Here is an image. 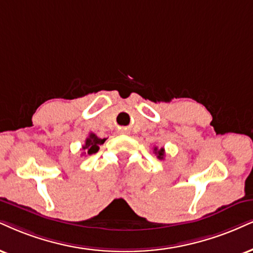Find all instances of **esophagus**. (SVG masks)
Masks as SVG:
<instances>
[{"mask_svg":"<svg viewBox=\"0 0 253 253\" xmlns=\"http://www.w3.org/2000/svg\"><path fill=\"white\" fill-rule=\"evenodd\" d=\"M120 132H121V133H126L127 130H126V129H120Z\"/></svg>","mask_w":253,"mask_h":253,"instance_id":"1","label":"esophagus"}]
</instances>
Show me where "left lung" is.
I'll return each instance as SVG.
<instances>
[{"instance_id":"8db88e82","label":"left lung","mask_w":253,"mask_h":253,"mask_svg":"<svg viewBox=\"0 0 253 253\" xmlns=\"http://www.w3.org/2000/svg\"><path fill=\"white\" fill-rule=\"evenodd\" d=\"M154 151H155V154L157 155V158H160V160H163V158H164V155H165L164 148H161V149L155 148V149H154Z\"/></svg>"}]
</instances>
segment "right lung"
Segmentation results:
<instances>
[{
	"label": "right lung",
	"mask_w": 253,
	"mask_h": 253,
	"mask_svg": "<svg viewBox=\"0 0 253 253\" xmlns=\"http://www.w3.org/2000/svg\"><path fill=\"white\" fill-rule=\"evenodd\" d=\"M105 142V138H99L95 135V133H90L88 136V138L85 139V143L82 146V150H83V155L88 154V155H92L96 154L98 151L99 145H102L103 143Z\"/></svg>",
	"instance_id": "1"
}]
</instances>
